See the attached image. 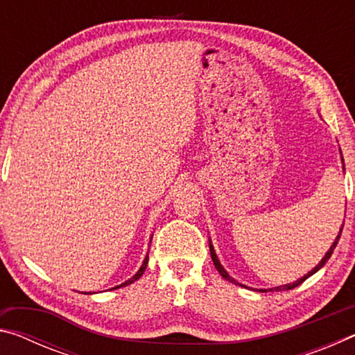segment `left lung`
Here are the masks:
<instances>
[{
  "instance_id": "obj_1",
  "label": "left lung",
  "mask_w": 355,
  "mask_h": 355,
  "mask_svg": "<svg viewBox=\"0 0 355 355\" xmlns=\"http://www.w3.org/2000/svg\"><path fill=\"white\" fill-rule=\"evenodd\" d=\"M341 230H343V228H340V233H338V236H336L335 238V243L332 244V248H330L329 249V252H327V254L326 255H324V258H322V260H321V263L320 264H318V266H315L313 269H311V271L307 274V275H304V277H300L299 280H296V282H294V284H288V285H284V286H277V288H271V290H269V291H285V290H293V288H296V286H299L300 284H304V282L305 280H307L309 277H310V275H313L316 271H320V269L324 266V264H326V261L329 260V258H330V255H332V252H334V249L336 248V244H338V239H340V236H341ZM209 252H211V260H213V263H214V266H216V269H218V271H219V274L222 275V277H224L225 280H228V282H232V284H235V285H238V282L236 280H233L232 277H230V275H228L227 274V271H225V269L224 268H222V264L219 263V260H218V257H216V252H214V249H213V245L211 244H209ZM239 285H241V284H239ZM260 291H264V293H266L268 290H260Z\"/></svg>"
}]
</instances>
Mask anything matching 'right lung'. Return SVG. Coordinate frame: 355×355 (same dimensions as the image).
Instances as JSON below:
<instances>
[{
	"instance_id": "add662e5",
	"label": "right lung",
	"mask_w": 355,
	"mask_h": 355,
	"mask_svg": "<svg viewBox=\"0 0 355 355\" xmlns=\"http://www.w3.org/2000/svg\"><path fill=\"white\" fill-rule=\"evenodd\" d=\"M147 263H148V255L146 257V260H144V263H142V266H141V269H139V271H137L135 275H133V277H131L130 280H127V282H123V284L122 285H119V286H116V288H122V286H127V285H130V284H133V282L135 280H137V279H139L141 277V275L144 274V271H146V268H147ZM116 288H112V290H116Z\"/></svg>"
}]
</instances>
